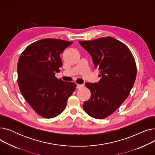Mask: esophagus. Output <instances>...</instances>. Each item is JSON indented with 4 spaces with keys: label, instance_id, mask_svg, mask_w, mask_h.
Segmentation results:
<instances>
[{
    "label": "esophagus",
    "instance_id": "1",
    "mask_svg": "<svg viewBox=\"0 0 155 155\" xmlns=\"http://www.w3.org/2000/svg\"><path fill=\"white\" fill-rule=\"evenodd\" d=\"M84 87V84H77V88H81Z\"/></svg>",
    "mask_w": 155,
    "mask_h": 155
}]
</instances>
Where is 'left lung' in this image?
<instances>
[{"label": "left lung", "instance_id": "left-lung-1", "mask_svg": "<svg viewBox=\"0 0 155 155\" xmlns=\"http://www.w3.org/2000/svg\"><path fill=\"white\" fill-rule=\"evenodd\" d=\"M78 42L91 55L101 77L97 83L85 84L91 96L83 108L94 118H106L123 103L134 85V58L126 45L110 36Z\"/></svg>", "mask_w": 155, "mask_h": 155}]
</instances>
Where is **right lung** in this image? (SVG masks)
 I'll list each match as a JSON object with an SVG mask.
<instances>
[{"label": "right lung", "mask_w": 155, "mask_h": 155, "mask_svg": "<svg viewBox=\"0 0 155 155\" xmlns=\"http://www.w3.org/2000/svg\"><path fill=\"white\" fill-rule=\"evenodd\" d=\"M72 43L58 39H43L29 45L19 58V90L32 109L43 117L60 114L77 86L55 77L62 67L60 54Z\"/></svg>", "instance_id": "add662e5"}]
</instances>
